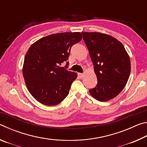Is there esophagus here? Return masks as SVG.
<instances>
[{"label":"esophagus","mask_w":147,"mask_h":147,"mask_svg":"<svg viewBox=\"0 0 147 147\" xmlns=\"http://www.w3.org/2000/svg\"><path fill=\"white\" fill-rule=\"evenodd\" d=\"M78 76L79 78H82L84 76V74L83 73H78Z\"/></svg>","instance_id":"34e87169"}]
</instances>
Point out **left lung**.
<instances>
[{
    "label": "left lung",
    "mask_w": 147,
    "mask_h": 147,
    "mask_svg": "<svg viewBox=\"0 0 147 147\" xmlns=\"http://www.w3.org/2000/svg\"><path fill=\"white\" fill-rule=\"evenodd\" d=\"M94 65L98 84L89 90L96 100L105 102L121 93L128 80L130 59L123 45L100 32H82Z\"/></svg>",
    "instance_id": "left-lung-1"
}]
</instances>
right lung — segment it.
<instances>
[{
    "mask_svg": "<svg viewBox=\"0 0 147 147\" xmlns=\"http://www.w3.org/2000/svg\"><path fill=\"white\" fill-rule=\"evenodd\" d=\"M82 38L80 32L54 34L30 47L24 57L23 75L30 93L39 102L56 106L67 96L78 75L60 65L68 60L71 47Z\"/></svg>",
    "mask_w": 147,
    "mask_h": 147,
    "instance_id": "add662e5",
    "label": "right lung"
}]
</instances>
